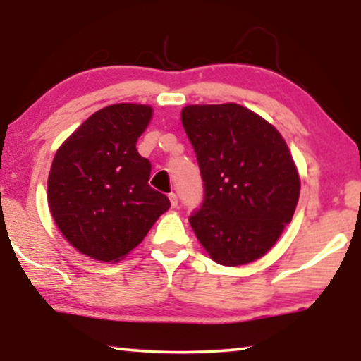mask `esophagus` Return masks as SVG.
I'll return each instance as SVG.
<instances>
[{
  "label": "esophagus",
  "instance_id": "obj_1",
  "mask_svg": "<svg viewBox=\"0 0 361 361\" xmlns=\"http://www.w3.org/2000/svg\"><path fill=\"white\" fill-rule=\"evenodd\" d=\"M169 200H171L172 209H176V207H177V195L176 194H169Z\"/></svg>",
  "mask_w": 361,
  "mask_h": 361
}]
</instances>
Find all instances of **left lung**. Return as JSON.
<instances>
[{"instance_id":"1","label":"left lung","mask_w":361,"mask_h":361,"mask_svg":"<svg viewBox=\"0 0 361 361\" xmlns=\"http://www.w3.org/2000/svg\"><path fill=\"white\" fill-rule=\"evenodd\" d=\"M180 118L205 189L189 219L197 240L219 264L259 259L290 224L299 200V172L284 137L238 103L189 105Z\"/></svg>"}]
</instances>
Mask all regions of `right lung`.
I'll use <instances>...</instances> for the list:
<instances>
[{
  "label": "right lung",
  "instance_id": "obj_1",
  "mask_svg": "<svg viewBox=\"0 0 361 361\" xmlns=\"http://www.w3.org/2000/svg\"><path fill=\"white\" fill-rule=\"evenodd\" d=\"M151 116V106L136 103L102 108L54 156L49 210L63 238L88 258H125L169 210V199L147 184L151 162L136 149Z\"/></svg>",
  "mask_w": 361,
  "mask_h": 361
}]
</instances>
